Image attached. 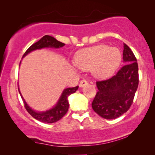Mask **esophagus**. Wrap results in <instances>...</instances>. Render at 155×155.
Instances as JSON below:
<instances>
[{
  "label": "esophagus",
  "mask_w": 155,
  "mask_h": 155,
  "mask_svg": "<svg viewBox=\"0 0 155 155\" xmlns=\"http://www.w3.org/2000/svg\"><path fill=\"white\" fill-rule=\"evenodd\" d=\"M87 84H88L87 81L86 80L83 79V80H81V81H80V83H79V87L82 88V87H85V86H86V85H87Z\"/></svg>",
  "instance_id": "1"
}]
</instances>
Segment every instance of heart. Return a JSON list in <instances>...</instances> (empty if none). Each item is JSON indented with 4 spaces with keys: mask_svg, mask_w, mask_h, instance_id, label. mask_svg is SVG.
<instances>
[{
    "mask_svg": "<svg viewBox=\"0 0 155 155\" xmlns=\"http://www.w3.org/2000/svg\"><path fill=\"white\" fill-rule=\"evenodd\" d=\"M122 61V53L117 47L97 45L85 48L76 52L74 63L84 70L90 69L97 79H107L113 75Z\"/></svg>",
    "mask_w": 155,
    "mask_h": 155,
    "instance_id": "b5f03b06",
    "label": "heart"
}]
</instances>
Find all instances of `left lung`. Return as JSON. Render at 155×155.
<instances>
[{"label": "left lung", "mask_w": 155, "mask_h": 155, "mask_svg": "<svg viewBox=\"0 0 155 155\" xmlns=\"http://www.w3.org/2000/svg\"><path fill=\"white\" fill-rule=\"evenodd\" d=\"M124 65L111 79L97 81L98 91L92 103L94 111L106 120H114L127 111L133 104L138 85L137 60L124 44Z\"/></svg>", "instance_id": "8db88e82"}]
</instances>
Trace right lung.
<instances>
[{
    "label": "right lung",
    "instance_id": "right-lung-1",
    "mask_svg": "<svg viewBox=\"0 0 155 155\" xmlns=\"http://www.w3.org/2000/svg\"><path fill=\"white\" fill-rule=\"evenodd\" d=\"M65 44L62 43V42L59 41L57 39H55L54 37H51L50 35H44L36 43L33 44V45L31 46L28 49L25 51L24 55H23L22 58H25L26 55H28L31 51H33L37 49H44V48H51V49H59L65 46ZM21 64V61L19 65ZM19 87V85H18ZM79 88V86L75 87H69L64 89L63 91L62 92L61 95H60L59 99H58V102L56 104L53 106L52 108H49V109L46 110V111H37L33 109L31 106H28L27 102L23 98L22 94H21L19 88L18 87V90L19 94H20L21 97L24 101L25 107L26 110L28 111V113L31 115L33 118L35 120L40 121L41 122H44V123H54V122H58L60 119L63 117L65 114L67 113L69 107V103L68 97L70 95L74 93L76 90Z\"/></svg>",
    "mask_w": 155,
    "mask_h": 155
}]
</instances>
